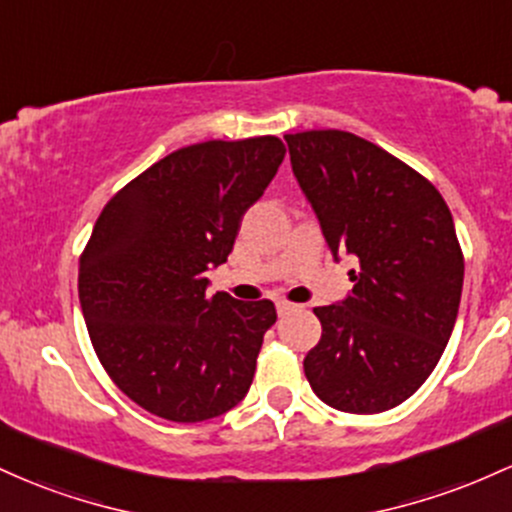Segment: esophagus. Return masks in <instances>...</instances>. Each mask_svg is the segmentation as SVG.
<instances>
[{
	"instance_id": "obj_1",
	"label": "esophagus",
	"mask_w": 512,
	"mask_h": 512,
	"mask_svg": "<svg viewBox=\"0 0 512 512\" xmlns=\"http://www.w3.org/2000/svg\"><path fill=\"white\" fill-rule=\"evenodd\" d=\"M296 308H298V305H293L289 301H276V313H279V315L291 313V310H296Z\"/></svg>"
}]
</instances>
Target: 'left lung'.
<instances>
[{
    "mask_svg": "<svg viewBox=\"0 0 512 512\" xmlns=\"http://www.w3.org/2000/svg\"><path fill=\"white\" fill-rule=\"evenodd\" d=\"M284 139L334 260L358 257L351 296L313 310L322 337L305 378L334 409L380 414L426 383L455 327L464 257L452 214L424 175L356 134Z\"/></svg>",
    "mask_w": 512,
    "mask_h": 512,
    "instance_id": "8db88e82",
    "label": "left lung"
}]
</instances>
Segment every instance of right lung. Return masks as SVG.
Listing matches in <instances>:
<instances>
[{"mask_svg":"<svg viewBox=\"0 0 512 512\" xmlns=\"http://www.w3.org/2000/svg\"><path fill=\"white\" fill-rule=\"evenodd\" d=\"M279 137L192 144L105 204L79 260V301L105 373L139 407L197 424L248 395L272 301L209 296L240 221L279 170Z\"/></svg>","mask_w":512,"mask_h":512,"instance_id":"obj_1","label":"right lung"}]
</instances>
